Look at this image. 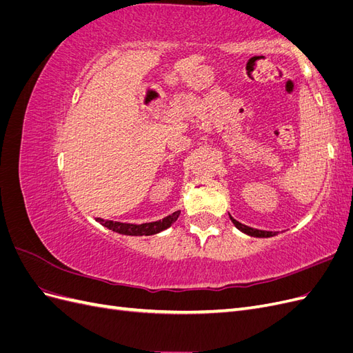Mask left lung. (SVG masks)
Returning <instances> with one entry per match:
<instances>
[{"instance_id":"obj_1","label":"left lung","mask_w":353,"mask_h":353,"mask_svg":"<svg viewBox=\"0 0 353 353\" xmlns=\"http://www.w3.org/2000/svg\"><path fill=\"white\" fill-rule=\"evenodd\" d=\"M230 218H231V216H230ZM231 221H232L234 225H236L240 231H243V232H245V234H249V236H252V237H272V236H275L274 232L261 231V230H253V228H250V227H245V225H243V223H240L239 221L232 219V218H231Z\"/></svg>"}]
</instances>
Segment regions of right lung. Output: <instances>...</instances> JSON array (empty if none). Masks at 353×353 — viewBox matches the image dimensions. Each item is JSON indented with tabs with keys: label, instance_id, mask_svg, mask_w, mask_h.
Returning a JSON list of instances; mask_svg holds the SVG:
<instances>
[{
	"label": "right lung",
	"instance_id": "add662e5",
	"mask_svg": "<svg viewBox=\"0 0 353 353\" xmlns=\"http://www.w3.org/2000/svg\"><path fill=\"white\" fill-rule=\"evenodd\" d=\"M178 216H179V210L174 212L172 215L163 218L162 221L141 223V225H134V223H122V222H114V221H104L101 218H99L97 221L105 228H109L114 232L123 234V236H153V234H157V232L163 231L168 227L172 225V223L178 219Z\"/></svg>",
	"mask_w": 353,
	"mask_h": 353
}]
</instances>
